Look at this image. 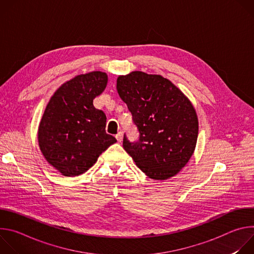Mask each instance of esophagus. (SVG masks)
<instances>
[{"instance_id": "1", "label": "esophagus", "mask_w": 254, "mask_h": 254, "mask_svg": "<svg viewBox=\"0 0 254 254\" xmlns=\"http://www.w3.org/2000/svg\"><path fill=\"white\" fill-rule=\"evenodd\" d=\"M116 137H117L118 141H119V142H121V141L123 140V138H124V133H123L122 131H120V132L116 135Z\"/></svg>"}]
</instances>
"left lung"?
Here are the masks:
<instances>
[{"instance_id":"8db88e82","label":"left lung","mask_w":254,"mask_h":254,"mask_svg":"<svg viewBox=\"0 0 254 254\" xmlns=\"http://www.w3.org/2000/svg\"><path fill=\"white\" fill-rule=\"evenodd\" d=\"M117 89L132 116L138 139L124 135L123 146L135 165L154 180H167L185 167L198 137L190 100L161 75L133 71L118 78Z\"/></svg>"}]
</instances>
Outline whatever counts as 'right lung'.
I'll list each match as a JSON object with an SVG mask.
<instances>
[{
	"label": "right lung",
	"instance_id": "1",
	"mask_svg": "<svg viewBox=\"0 0 254 254\" xmlns=\"http://www.w3.org/2000/svg\"><path fill=\"white\" fill-rule=\"evenodd\" d=\"M107 83L104 72L80 74L62 84L48 102L42 117L40 150L56 170L66 177L79 176L117 139L106 133V116L93 105Z\"/></svg>",
	"mask_w": 254,
	"mask_h": 254
}]
</instances>
